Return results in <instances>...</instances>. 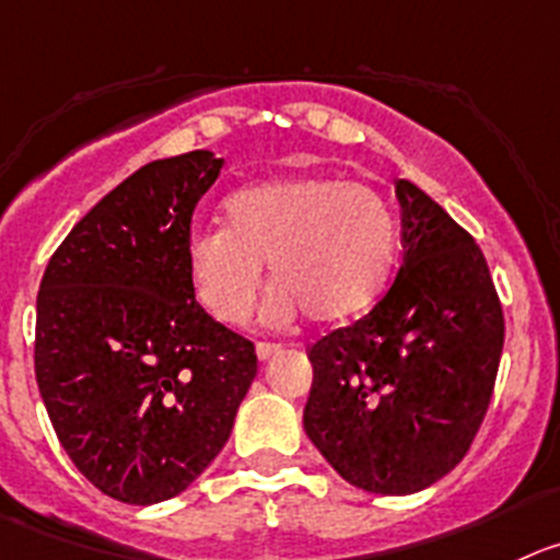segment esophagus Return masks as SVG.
Segmentation results:
<instances>
[{
    "mask_svg": "<svg viewBox=\"0 0 560 560\" xmlns=\"http://www.w3.org/2000/svg\"><path fill=\"white\" fill-rule=\"evenodd\" d=\"M281 351V345L279 342H256V357L262 359H270L273 357V353H279Z\"/></svg>",
    "mask_w": 560,
    "mask_h": 560,
    "instance_id": "34e87169",
    "label": "esophagus"
}]
</instances>
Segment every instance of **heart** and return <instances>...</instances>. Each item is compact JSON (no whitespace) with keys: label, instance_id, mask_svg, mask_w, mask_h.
Returning <instances> with one entry per match:
<instances>
[{"label":"heart","instance_id":"heart-1","mask_svg":"<svg viewBox=\"0 0 560 560\" xmlns=\"http://www.w3.org/2000/svg\"><path fill=\"white\" fill-rule=\"evenodd\" d=\"M226 229H192L185 268L198 304L226 326L250 315L262 265L276 290L268 317L304 310L315 323L368 312L389 281L398 223L373 187L337 176L256 182L223 203Z\"/></svg>","mask_w":560,"mask_h":560}]
</instances>
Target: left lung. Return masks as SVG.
Instances as JSON below:
<instances>
[{"instance_id":"8db88e82","label":"left lung","mask_w":560,"mask_h":560,"mask_svg":"<svg viewBox=\"0 0 560 560\" xmlns=\"http://www.w3.org/2000/svg\"><path fill=\"white\" fill-rule=\"evenodd\" d=\"M404 259L353 326L310 348L304 428L348 483L411 494L445 478L483 422L505 320L480 245L411 182H395Z\"/></svg>"}]
</instances>
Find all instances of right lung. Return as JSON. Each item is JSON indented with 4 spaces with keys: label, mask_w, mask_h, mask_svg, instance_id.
I'll use <instances>...</instances> for the list:
<instances>
[{
    "label": "right lung",
    "mask_w": 560,
    "mask_h": 560,
    "mask_svg": "<svg viewBox=\"0 0 560 560\" xmlns=\"http://www.w3.org/2000/svg\"><path fill=\"white\" fill-rule=\"evenodd\" d=\"M209 151L154 160L57 245L35 317V378L62 451L107 498H176L223 451L254 342L192 295L185 243L221 176Z\"/></svg>",
    "instance_id": "1"
}]
</instances>
